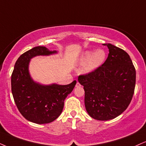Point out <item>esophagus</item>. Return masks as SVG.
Instances as JSON below:
<instances>
[{
  "label": "esophagus",
  "mask_w": 146,
  "mask_h": 146,
  "mask_svg": "<svg viewBox=\"0 0 146 146\" xmlns=\"http://www.w3.org/2000/svg\"><path fill=\"white\" fill-rule=\"evenodd\" d=\"M75 86H76V87H80V86H81V84L79 83V82H77V84H76V85H75Z\"/></svg>",
  "instance_id": "esophagus-1"
}]
</instances>
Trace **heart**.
Wrapping results in <instances>:
<instances>
[{"label": "heart", "instance_id": "obj_1", "mask_svg": "<svg viewBox=\"0 0 146 146\" xmlns=\"http://www.w3.org/2000/svg\"><path fill=\"white\" fill-rule=\"evenodd\" d=\"M105 56H106L105 52L102 49H98L94 52L91 51L86 52L81 58L82 64H84L87 63L84 67V71L86 73H90L94 71L104 62Z\"/></svg>", "mask_w": 146, "mask_h": 146}]
</instances>
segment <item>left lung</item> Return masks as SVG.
<instances>
[{"instance_id": "1", "label": "left lung", "mask_w": 146, "mask_h": 146, "mask_svg": "<svg viewBox=\"0 0 146 146\" xmlns=\"http://www.w3.org/2000/svg\"><path fill=\"white\" fill-rule=\"evenodd\" d=\"M110 53L94 71L80 75L78 82L85 91L86 110L98 120L115 118L128 108L134 94L136 71L125 51L108 43Z\"/></svg>"}]
</instances>
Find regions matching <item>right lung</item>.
Instances as JSON below:
<instances>
[{
	"label": "right lung",
	"mask_w": 146,
	"mask_h": 146,
	"mask_svg": "<svg viewBox=\"0 0 146 146\" xmlns=\"http://www.w3.org/2000/svg\"><path fill=\"white\" fill-rule=\"evenodd\" d=\"M38 46L22 54L17 60L11 75V91L20 113L36 124L53 122L62 113L64 101L74 88L76 81L68 85L43 86L33 82L29 73L30 60L36 56L56 53Z\"/></svg>",
	"instance_id": "obj_1"
}]
</instances>
